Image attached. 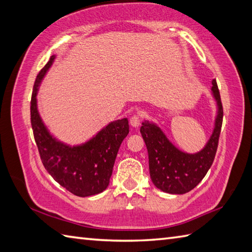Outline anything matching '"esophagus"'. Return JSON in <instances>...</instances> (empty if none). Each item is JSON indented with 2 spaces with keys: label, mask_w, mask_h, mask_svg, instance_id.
Returning a JSON list of instances; mask_svg holds the SVG:
<instances>
[{
  "label": "esophagus",
  "mask_w": 252,
  "mask_h": 252,
  "mask_svg": "<svg viewBox=\"0 0 252 252\" xmlns=\"http://www.w3.org/2000/svg\"><path fill=\"white\" fill-rule=\"evenodd\" d=\"M130 125H131L132 127H138L139 125H140L139 117L136 116V115H134V116L132 117V118L130 119Z\"/></svg>",
  "instance_id": "obj_1"
}]
</instances>
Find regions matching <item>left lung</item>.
I'll return each instance as SVG.
<instances>
[{
	"instance_id": "8db88e82",
	"label": "left lung",
	"mask_w": 252,
	"mask_h": 252,
	"mask_svg": "<svg viewBox=\"0 0 252 252\" xmlns=\"http://www.w3.org/2000/svg\"><path fill=\"white\" fill-rule=\"evenodd\" d=\"M212 95L217 105L212 135L203 149L188 154L178 149L155 122L145 120L140 134L148 150L149 173L153 184L163 192L184 194L191 191L205 177L212 166L221 132L223 109L216 79L212 81Z\"/></svg>"
}]
</instances>
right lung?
<instances>
[{
	"instance_id": "add662e5",
	"label": "right lung",
	"mask_w": 252,
	"mask_h": 252,
	"mask_svg": "<svg viewBox=\"0 0 252 252\" xmlns=\"http://www.w3.org/2000/svg\"><path fill=\"white\" fill-rule=\"evenodd\" d=\"M56 56L37 75L31 99V125L40 159L47 172L58 184L73 194L86 197L107 188L121 143L128 134L127 118L104 126L86 143L71 146L56 138L45 126L37 108L40 83L49 71Z\"/></svg>"
}]
</instances>
